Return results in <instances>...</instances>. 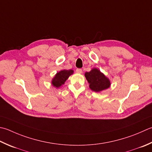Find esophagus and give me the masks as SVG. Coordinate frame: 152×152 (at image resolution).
I'll list each match as a JSON object with an SVG mask.
<instances>
[{
    "label": "esophagus",
    "mask_w": 152,
    "mask_h": 152,
    "mask_svg": "<svg viewBox=\"0 0 152 152\" xmlns=\"http://www.w3.org/2000/svg\"><path fill=\"white\" fill-rule=\"evenodd\" d=\"M76 71L77 73H79V74H81L82 72V70L81 69V68H77Z\"/></svg>",
    "instance_id": "34e87169"
}]
</instances>
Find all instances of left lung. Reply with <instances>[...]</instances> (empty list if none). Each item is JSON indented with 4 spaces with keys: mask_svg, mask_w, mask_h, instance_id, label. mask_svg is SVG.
<instances>
[{
    "mask_svg": "<svg viewBox=\"0 0 152 152\" xmlns=\"http://www.w3.org/2000/svg\"><path fill=\"white\" fill-rule=\"evenodd\" d=\"M85 76L90 84V89L94 91H101L110 86L109 79L96 68H94L90 72H86Z\"/></svg>",
    "mask_w": 152,
    "mask_h": 152,
    "instance_id": "8db88e82",
    "label": "left lung"
}]
</instances>
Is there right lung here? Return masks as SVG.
I'll use <instances>...</instances> for the list:
<instances>
[{"label": "right lung", "instance_id": "add662e5", "mask_svg": "<svg viewBox=\"0 0 152 152\" xmlns=\"http://www.w3.org/2000/svg\"><path fill=\"white\" fill-rule=\"evenodd\" d=\"M73 74L72 70H61L56 74L55 76L53 78L52 80L53 85L56 88H58L62 84H64L66 80L68 78L71 74Z\"/></svg>", "mask_w": 152, "mask_h": 152}]
</instances>
